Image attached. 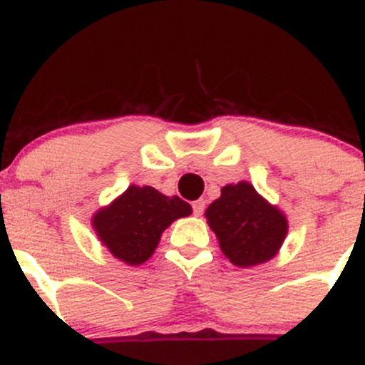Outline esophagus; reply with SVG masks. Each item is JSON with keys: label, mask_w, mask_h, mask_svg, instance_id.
I'll use <instances>...</instances> for the list:
<instances>
[{"label": "esophagus", "mask_w": 365, "mask_h": 365, "mask_svg": "<svg viewBox=\"0 0 365 365\" xmlns=\"http://www.w3.org/2000/svg\"><path fill=\"white\" fill-rule=\"evenodd\" d=\"M192 212L194 215H201L205 212V201L203 200H197L192 203Z\"/></svg>", "instance_id": "1"}]
</instances>
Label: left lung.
Here are the masks:
<instances>
[{
  "mask_svg": "<svg viewBox=\"0 0 365 365\" xmlns=\"http://www.w3.org/2000/svg\"><path fill=\"white\" fill-rule=\"evenodd\" d=\"M205 215L222 253L239 267H251L274 257L287 233L285 215L258 196L247 182L222 187L221 197Z\"/></svg>",
  "mask_w": 365,
  "mask_h": 365,
  "instance_id": "obj_1",
  "label": "left lung"
}]
</instances>
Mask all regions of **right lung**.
Wrapping results in <instances>:
<instances>
[{
	"label": "right lung",
	"mask_w": 365,
	"mask_h": 365,
	"mask_svg": "<svg viewBox=\"0 0 365 365\" xmlns=\"http://www.w3.org/2000/svg\"><path fill=\"white\" fill-rule=\"evenodd\" d=\"M190 212V205L178 196L168 197L153 187L132 185L94 215V228L114 257L139 265L153 255L162 232Z\"/></svg>",
	"instance_id": "1"
}]
</instances>
